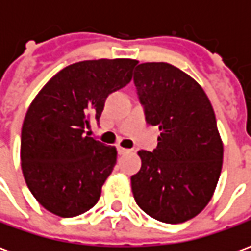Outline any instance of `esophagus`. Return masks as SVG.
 I'll return each mask as SVG.
<instances>
[{
    "instance_id": "1",
    "label": "esophagus",
    "mask_w": 251,
    "mask_h": 251,
    "mask_svg": "<svg viewBox=\"0 0 251 251\" xmlns=\"http://www.w3.org/2000/svg\"><path fill=\"white\" fill-rule=\"evenodd\" d=\"M117 151H118V153H120V154H126V153L130 152L129 149H126V148H122V147L117 148Z\"/></svg>"
}]
</instances>
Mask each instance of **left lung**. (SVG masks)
Listing matches in <instances>:
<instances>
[{"mask_svg": "<svg viewBox=\"0 0 251 251\" xmlns=\"http://www.w3.org/2000/svg\"><path fill=\"white\" fill-rule=\"evenodd\" d=\"M134 84L145 120L160 136L153 152L140 151L131 176L134 200L164 223H183L208 204L221 176L223 142L215 113L195 79L168 63L136 67Z\"/></svg>", "mask_w": 251, "mask_h": 251, "instance_id": "1", "label": "left lung"}]
</instances>
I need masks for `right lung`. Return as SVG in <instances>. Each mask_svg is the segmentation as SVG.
Segmentation results:
<instances>
[{"instance_id": "1", "label": "right lung", "mask_w": 251, "mask_h": 251, "mask_svg": "<svg viewBox=\"0 0 251 251\" xmlns=\"http://www.w3.org/2000/svg\"><path fill=\"white\" fill-rule=\"evenodd\" d=\"M137 63H74L51 77L30 103L21 130V169L35 199L52 214L72 218L98 203L117 149L84 129L90 121L99 122L106 98L130 82Z\"/></svg>"}]
</instances>
